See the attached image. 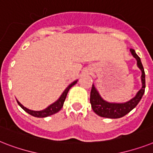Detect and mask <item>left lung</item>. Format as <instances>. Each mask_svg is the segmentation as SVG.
<instances>
[{"label":"left lung","instance_id":"1","mask_svg":"<svg viewBox=\"0 0 153 153\" xmlns=\"http://www.w3.org/2000/svg\"><path fill=\"white\" fill-rule=\"evenodd\" d=\"M130 53L137 59V65L141 71V83L142 87L136 94V96L126 103H110L103 99L98 93L97 89L93 84L90 92V104L94 111L99 116L110 119H119L126 114L137 106L140 102L141 97L145 93V74L144 68L141 64L140 57L136 54L135 51L130 48Z\"/></svg>","mask_w":153,"mask_h":153}]
</instances>
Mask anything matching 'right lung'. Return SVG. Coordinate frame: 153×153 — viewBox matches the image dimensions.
Here are the masks:
<instances>
[{
	"mask_svg": "<svg viewBox=\"0 0 153 153\" xmlns=\"http://www.w3.org/2000/svg\"><path fill=\"white\" fill-rule=\"evenodd\" d=\"M78 82V80L74 81L72 83H71L70 85H68V87L66 88L65 90L63 92V94H61V96L59 97V98L56 101L50 105L48 107H47L46 108H45L44 110H42V111H33V110H30V109L27 108L26 107L23 106L22 104L19 102L17 100V103L19 104V105L26 112H27L30 115H33L34 117H38V118H45L47 117V116H49V115H52L55 113L58 112L59 111H60V109L62 108V107L64 105V103L65 101L66 97H67V94H68V91L72 87L73 85H75Z\"/></svg>",
	"mask_w": 153,
	"mask_h": 153,
	"instance_id": "add662e5",
	"label": "right lung"
}]
</instances>
